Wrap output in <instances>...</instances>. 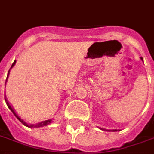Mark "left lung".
Listing matches in <instances>:
<instances>
[{"label":"left lung","mask_w":154,"mask_h":154,"mask_svg":"<svg viewBox=\"0 0 154 154\" xmlns=\"http://www.w3.org/2000/svg\"><path fill=\"white\" fill-rule=\"evenodd\" d=\"M141 59H143L141 58ZM101 130H106V131H109V132H117V130L116 129H113V130H106V129H105V128H101Z\"/></svg>","instance_id":"1"}]
</instances>
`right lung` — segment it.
Masks as SVG:
<instances>
[{"instance_id":"1","label":"right lung","mask_w":154,"mask_h":154,"mask_svg":"<svg viewBox=\"0 0 154 154\" xmlns=\"http://www.w3.org/2000/svg\"><path fill=\"white\" fill-rule=\"evenodd\" d=\"M15 63H16V60L14 61V63H12V65H11V69L12 67L14 66ZM11 69H9V71H8V74H7V78H8V75H9V73H10ZM7 78H6V80H7ZM5 100H6V105H7L8 108L10 109L11 111H12V113L14 114L15 116H16V117H17V119H18L19 121H20V122H22L23 125H24V126H26V127H28V128H40V127L47 126V125H48V124L52 122V119H50V120H47V121H43V122H39V123L36 124V125H34V124H27L26 122H24L23 120L21 119V117H19L18 115H17V113L15 112L14 109L11 107V106L10 104H9V102L7 101V99L6 98V95H5Z\"/></svg>"}]
</instances>
